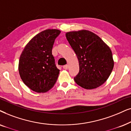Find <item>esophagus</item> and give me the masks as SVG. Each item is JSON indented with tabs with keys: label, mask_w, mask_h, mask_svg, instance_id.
Masks as SVG:
<instances>
[{
	"label": "esophagus",
	"mask_w": 131,
	"mask_h": 131,
	"mask_svg": "<svg viewBox=\"0 0 131 131\" xmlns=\"http://www.w3.org/2000/svg\"><path fill=\"white\" fill-rule=\"evenodd\" d=\"M63 68L67 70V69H68V64H65V65H64L63 67Z\"/></svg>",
	"instance_id": "obj_1"
}]
</instances>
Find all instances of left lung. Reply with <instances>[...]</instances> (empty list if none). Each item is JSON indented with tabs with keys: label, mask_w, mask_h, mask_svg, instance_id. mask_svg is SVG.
<instances>
[{
	"label": "left lung",
	"mask_w": 131,
	"mask_h": 131,
	"mask_svg": "<svg viewBox=\"0 0 131 131\" xmlns=\"http://www.w3.org/2000/svg\"><path fill=\"white\" fill-rule=\"evenodd\" d=\"M66 37L79 62V72L74 77L75 83L86 89L103 84L114 67L109 47L100 37L87 30L67 32Z\"/></svg>",
	"instance_id": "obj_1"
}]
</instances>
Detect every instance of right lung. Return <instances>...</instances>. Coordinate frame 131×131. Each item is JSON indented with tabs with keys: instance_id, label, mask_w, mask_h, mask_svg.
I'll return each instance as SVG.
<instances>
[{
	"instance_id": "right-lung-1",
	"label": "right lung",
	"mask_w": 131,
	"mask_h": 131,
	"mask_svg": "<svg viewBox=\"0 0 131 131\" xmlns=\"http://www.w3.org/2000/svg\"><path fill=\"white\" fill-rule=\"evenodd\" d=\"M60 34L57 29H47L39 33L24 47L20 57L18 71L23 83L37 93L53 88L59 70L52 54L54 41Z\"/></svg>"
}]
</instances>
